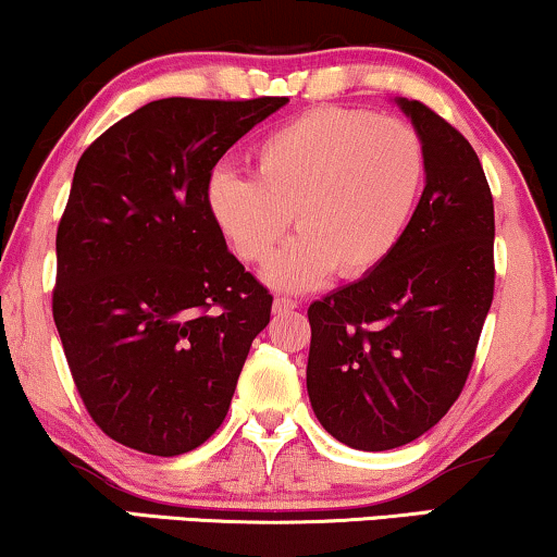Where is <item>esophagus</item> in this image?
<instances>
[{
    "label": "esophagus",
    "instance_id": "1",
    "mask_svg": "<svg viewBox=\"0 0 557 557\" xmlns=\"http://www.w3.org/2000/svg\"><path fill=\"white\" fill-rule=\"evenodd\" d=\"M299 304L294 299H286V296H278V299H273V314H286V311H294Z\"/></svg>",
    "mask_w": 557,
    "mask_h": 557
}]
</instances>
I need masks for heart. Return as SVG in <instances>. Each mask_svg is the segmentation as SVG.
<instances>
[{
	"mask_svg": "<svg viewBox=\"0 0 557 557\" xmlns=\"http://www.w3.org/2000/svg\"><path fill=\"white\" fill-rule=\"evenodd\" d=\"M256 177L220 166L205 185L212 223L265 284L309 292L337 269L360 278L391 256L423 180V147L398 119L319 109L276 128L253 151Z\"/></svg>",
	"mask_w": 557,
	"mask_h": 557,
	"instance_id": "heart-1",
	"label": "heart"
}]
</instances>
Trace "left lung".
Instances as JSON below:
<instances>
[{
  "instance_id": "left-lung-1",
  "label": "left lung",
  "mask_w": 557,
  "mask_h": 557,
  "mask_svg": "<svg viewBox=\"0 0 557 557\" xmlns=\"http://www.w3.org/2000/svg\"><path fill=\"white\" fill-rule=\"evenodd\" d=\"M395 103L423 147L421 200L377 269L309 307L311 408L360 451L406 446L448 413L494 294V205L476 151L429 106Z\"/></svg>"
}]
</instances>
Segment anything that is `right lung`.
I'll list each match as a JSON object with an SVG mask.
<instances>
[{"instance_id": "1", "label": "right lung", "mask_w": 557, "mask_h": 557, "mask_svg": "<svg viewBox=\"0 0 557 557\" xmlns=\"http://www.w3.org/2000/svg\"><path fill=\"white\" fill-rule=\"evenodd\" d=\"M288 98H162L83 151L58 225L52 317L106 436L180 456L225 421L273 296L212 223L218 159Z\"/></svg>"}]
</instances>
